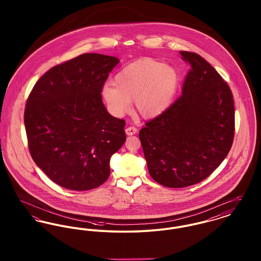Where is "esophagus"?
Masks as SVG:
<instances>
[{
    "mask_svg": "<svg viewBox=\"0 0 261 261\" xmlns=\"http://www.w3.org/2000/svg\"><path fill=\"white\" fill-rule=\"evenodd\" d=\"M125 132L128 136H132V135H135L137 132H138V129L134 126H130V127H127L125 129Z\"/></svg>",
    "mask_w": 261,
    "mask_h": 261,
    "instance_id": "esophagus-1",
    "label": "esophagus"
}]
</instances>
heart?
<instances>
[{"label":"heart","mask_w":261,"mask_h":261,"mask_svg":"<svg viewBox=\"0 0 261 261\" xmlns=\"http://www.w3.org/2000/svg\"><path fill=\"white\" fill-rule=\"evenodd\" d=\"M178 81L177 72L169 65L150 58L141 59L121 69L114 77V84H105L101 96L115 117L126 114L134 99L139 114L152 119L169 108Z\"/></svg>","instance_id":"b5f03b06"}]
</instances>
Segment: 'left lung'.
<instances>
[{
  "instance_id": "left-lung-1",
  "label": "left lung",
  "mask_w": 261,
  "mask_h": 261,
  "mask_svg": "<svg viewBox=\"0 0 261 261\" xmlns=\"http://www.w3.org/2000/svg\"><path fill=\"white\" fill-rule=\"evenodd\" d=\"M179 53L191 67L181 96L139 132L152 178L171 188L208 177L230 152L234 132L228 84L198 54Z\"/></svg>"
}]
</instances>
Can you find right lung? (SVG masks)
Wrapping results in <instances>:
<instances>
[{
  "label": "right lung",
  "instance_id": "right-lung-1",
  "mask_svg": "<svg viewBox=\"0 0 261 261\" xmlns=\"http://www.w3.org/2000/svg\"><path fill=\"white\" fill-rule=\"evenodd\" d=\"M119 63L86 53L51 68L33 87L24 111L31 156L64 188L98 187L110 174V159L124 144L125 121L108 113L101 89Z\"/></svg>",
  "mask_w": 261,
  "mask_h": 261
}]
</instances>
